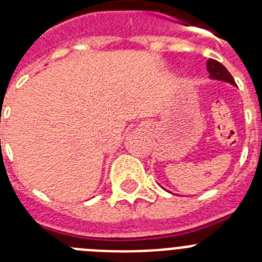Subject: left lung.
Instances as JSON below:
<instances>
[{"label": "left lung", "mask_w": 262, "mask_h": 262, "mask_svg": "<svg viewBox=\"0 0 262 262\" xmlns=\"http://www.w3.org/2000/svg\"><path fill=\"white\" fill-rule=\"evenodd\" d=\"M206 66H207V72L210 73V78L217 81H224V82H228V84L236 86L235 80H233L231 73L227 71L223 64H221V62L214 59H209L207 62H206Z\"/></svg>", "instance_id": "8db88e82"}]
</instances>
